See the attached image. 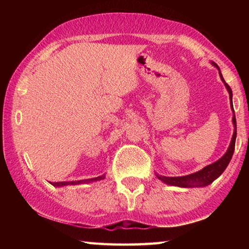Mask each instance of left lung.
I'll list each match as a JSON object with an SVG mask.
<instances>
[{
    "label": "left lung",
    "instance_id": "obj_1",
    "mask_svg": "<svg viewBox=\"0 0 249 249\" xmlns=\"http://www.w3.org/2000/svg\"><path fill=\"white\" fill-rule=\"evenodd\" d=\"M213 66H215L218 69V73H220V77L222 79V81L224 82L225 87L227 91L230 93V100H231V89L230 88L229 84L225 82L224 78L220 71V68L216 64L212 62ZM231 108H233V105H231ZM233 124H234V133H233V137H231V144L229 149H227L226 153L224 154L222 158H220L217 161L211 163V165L204 167L203 169H201L200 171H196L195 174L188 175V176H182V177H165V176H159L158 174H156L157 178L159 180H161L162 182H165L167 184L170 185H176V187H181V188H197V187H205V185H209L210 183H212L214 180L218 178L223 171L226 169V167L229 166V163L231 161V157H233L234 154V149H235V141H236V119H235V113L233 115Z\"/></svg>",
    "mask_w": 249,
    "mask_h": 249
}]
</instances>
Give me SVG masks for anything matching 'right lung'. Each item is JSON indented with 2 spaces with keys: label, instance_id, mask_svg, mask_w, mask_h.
Wrapping results in <instances>:
<instances>
[{
  "label": "right lung",
  "instance_id": "obj_1",
  "mask_svg": "<svg viewBox=\"0 0 249 249\" xmlns=\"http://www.w3.org/2000/svg\"><path fill=\"white\" fill-rule=\"evenodd\" d=\"M105 178V175L103 176H100V177H96V178H92V179H84V180H79V181H64V182H50L52 183L53 187H64V185H75V184H81V183H90V182H93V181H99V180H102Z\"/></svg>",
  "mask_w": 249,
  "mask_h": 249
}]
</instances>
